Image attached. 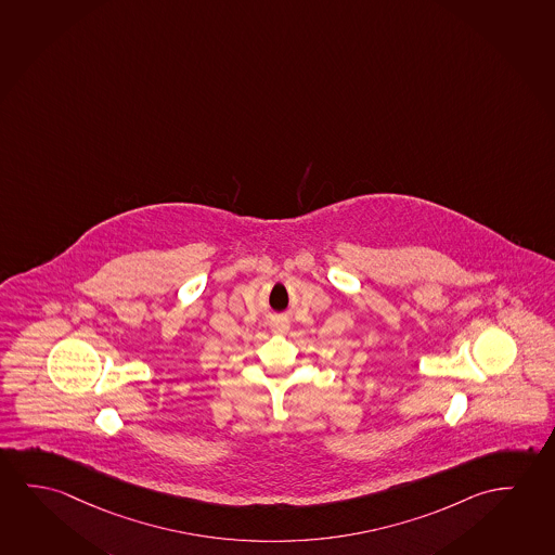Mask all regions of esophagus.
Here are the masks:
<instances>
[{
	"label": "esophagus",
	"instance_id": "1",
	"mask_svg": "<svg viewBox=\"0 0 555 555\" xmlns=\"http://www.w3.org/2000/svg\"><path fill=\"white\" fill-rule=\"evenodd\" d=\"M272 332L273 334L285 335L289 332V320H285V318H273L272 322Z\"/></svg>",
	"mask_w": 555,
	"mask_h": 555
}]
</instances>
